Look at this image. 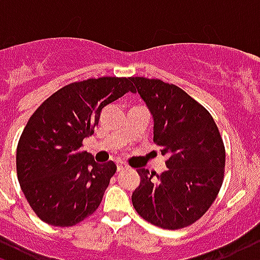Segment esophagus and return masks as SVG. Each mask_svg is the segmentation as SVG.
<instances>
[{
    "instance_id": "obj_1",
    "label": "esophagus",
    "mask_w": 260,
    "mask_h": 260,
    "mask_svg": "<svg viewBox=\"0 0 260 260\" xmlns=\"http://www.w3.org/2000/svg\"><path fill=\"white\" fill-rule=\"evenodd\" d=\"M128 168V165L125 164V162H122V161H118L117 162V169H118V172H121V171H124V169Z\"/></svg>"
}]
</instances>
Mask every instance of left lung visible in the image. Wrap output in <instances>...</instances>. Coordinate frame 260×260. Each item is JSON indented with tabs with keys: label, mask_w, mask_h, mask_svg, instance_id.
<instances>
[{
	"label": "left lung",
	"mask_w": 260,
	"mask_h": 260,
	"mask_svg": "<svg viewBox=\"0 0 260 260\" xmlns=\"http://www.w3.org/2000/svg\"><path fill=\"white\" fill-rule=\"evenodd\" d=\"M131 81L153 115L155 145L168 157L161 175L138 169L140 184L132 204L154 226L187 228L208 211L222 187V136L209 111L179 86L145 77Z\"/></svg>",
	"instance_id": "left-lung-1"
}]
</instances>
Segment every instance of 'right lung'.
<instances>
[{
    "label": "right lung",
    "mask_w": 260,
    "mask_h": 260,
    "mask_svg": "<svg viewBox=\"0 0 260 260\" xmlns=\"http://www.w3.org/2000/svg\"><path fill=\"white\" fill-rule=\"evenodd\" d=\"M134 92L131 78L101 77L63 86L30 117L16 150L17 179L42 222L69 228L101 205L117 171L82 150L105 106Z\"/></svg>",
    "instance_id": "add662e5"
}]
</instances>
